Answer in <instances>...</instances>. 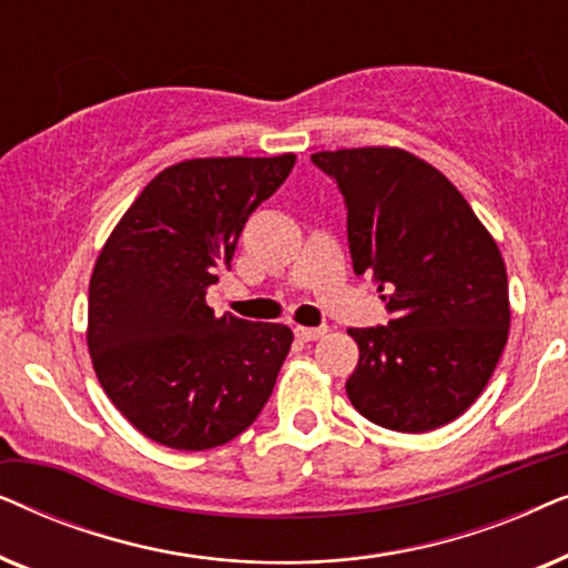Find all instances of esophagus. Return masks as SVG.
Returning a JSON list of instances; mask_svg holds the SVG:
<instances>
[{
	"label": "esophagus",
	"instance_id": "1",
	"mask_svg": "<svg viewBox=\"0 0 568 568\" xmlns=\"http://www.w3.org/2000/svg\"><path fill=\"white\" fill-rule=\"evenodd\" d=\"M294 336L300 341H317L325 336V328H307V325H297V328H294Z\"/></svg>",
	"mask_w": 568,
	"mask_h": 568
}]
</instances>
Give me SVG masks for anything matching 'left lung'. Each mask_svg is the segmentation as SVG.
Returning a JSON list of instances; mask_svg holds the SVG:
<instances>
[{
	"label": "left lung",
	"instance_id": "1",
	"mask_svg": "<svg viewBox=\"0 0 568 568\" xmlns=\"http://www.w3.org/2000/svg\"><path fill=\"white\" fill-rule=\"evenodd\" d=\"M346 201L356 276L379 284L393 321L348 328L359 364L352 406L393 432H432L465 414L509 336L507 266L463 193L398 146L317 152Z\"/></svg>",
	"mask_w": 568,
	"mask_h": 568
}]
</instances>
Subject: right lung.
I'll return each instance as SVG.
<instances>
[{
  "label": "right lung",
  "instance_id": "right-lung-1",
  "mask_svg": "<svg viewBox=\"0 0 568 568\" xmlns=\"http://www.w3.org/2000/svg\"><path fill=\"white\" fill-rule=\"evenodd\" d=\"M278 158H199L154 175L100 251L88 346L115 408L158 445L201 453L266 406L292 331L206 305L261 201L294 168Z\"/></svg>",
  "mask_w": 568,
  "mask_h": 568
}]
</instances>
